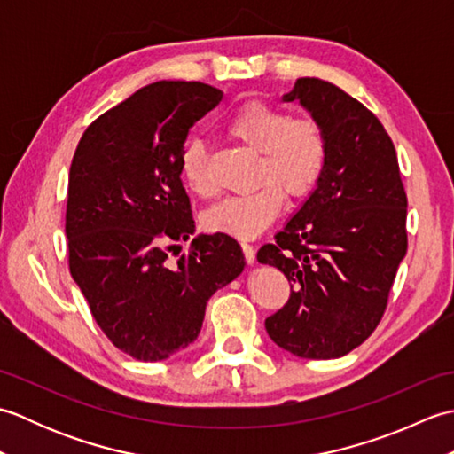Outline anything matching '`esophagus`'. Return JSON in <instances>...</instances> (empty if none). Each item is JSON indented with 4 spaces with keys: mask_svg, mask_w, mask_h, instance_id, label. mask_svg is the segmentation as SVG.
Here are the masks:
<instances>
[{
    "mask_svg": "<svg viewBox=\"0 0 454 454\" xmlns=\"http://www.w3.org/2000/svg\"><path fill=\"white\" fill-rule=\"evenodd\" d=\"M242 254H244V259H246L247 265H252L255 262V249H254V246L242 244Z\"/></svg>",
    "mask_w": 454,
    "mask_h": 454,
    "instance_id": "obj_1",
    "label": "esophagus"
}]
</instances>
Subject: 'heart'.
<instances>
[{
    "mask_svg": "<svg viewBox=\"0 0 454 454\" xmlns=\"http://www.w3.org/2000/svg\"><path fill=\"white\" fill-rule=\"evenodd\" d=\"M226 132L259 153L255 185L249 195L228 197L208 208L202 226L212 234L252 239L273 224L285 197L301 202L314 192L327 163V134L320 121L293 117L265 99H252L234 111ZM208 150L200 138L183 144L179 173L185 187L199 197L212 195L208 179Z\"/></svg>",
    "mask_w": 454,
    "mask_h": 454,
    "instance_id": "heart-1",
    "label": "heart"
}]
</instances>
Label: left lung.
Returning <instances> with one entry per match:
<instances>
[{
	"mask_svg": "<svg viewBox=\"0 0 454 454\" xmlns=\"http://www.w3.org/2000/svg\"><path fill=\"white\" fill-rule=\"evenodd\" d=\"M301 101L327 134L325 171L302 208L257 252L291 283L269 316V337L304 359H337L380 324L408 249V197L382 122L337 85L296 80Z\"/></svg>",
	"mask_w": 454,
	"mask_h": 454,
	"instance_id": "8db88e82",
	"label": "left lung"
}]
</instances>
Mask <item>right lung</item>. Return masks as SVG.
<instances>
[{
  "label": "right lung",
  "mask_w": 454,
  "mask_h": 454,
  "mask_svg": "<svg viewBox=\"0 0 454 454\" xmlns=\"http://www.w3.org/2000/svg\"><path fill=\"white\" fill-rule=\"evenodd\" d=\"M222 91L156 82L95 119L67 183V265L95 322L134 359L156 363L197 340L208 298L244 271L234 238L197 236L177 262L169 246L195 232L179 173L189 129Z\"/></svg>",
  "instance_id": "add662e5"
}]
</instances>
